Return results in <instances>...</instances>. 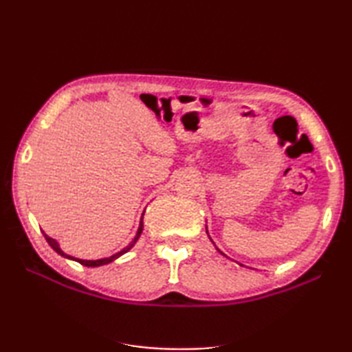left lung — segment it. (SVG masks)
Segmentation results:
<instances>
[{
  "mask_svg": "<svg viewBox=\"0 0 352 352\" xmlns=\"http://www.w3.org/2000/svg\"><path fill=\"white\" fill-rule=\"evenodd\" d=\"M206 233H208V230H206ZM217 250H219V248H217ZM219 252H220V250H219ZM220 253H222V252H220ZM222 254H223V253H222Z\"/></svg>",
  "mask_w": 352,
  "mask_h": 352,
  "instance_id": "obj_1",
  "label": "left lung"
}]
</instances>
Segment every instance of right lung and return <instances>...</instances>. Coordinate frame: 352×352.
Masks as SVG:
<instances>
[{
    "label": "right lung",
    "instance_id": "obj_1",
    "mask_svg": "<svg viewBox=\"0 0 352 352\" xmlns=\"http://www.w3.org/2000/svg\"><path fill=\"white\" fill-rule=\"evenodd\" d=\"M142 216H144V214H142ZM142 228H144V225H142V217H141V222H140V226H138V231H136V236H135V239L129 243V245L126 247V248H122L121 252H118V253H115L113 256H110V258H104V259H96V261H87V259H77V258H74V256H69V254H67L63 252V250L60 248V245H58V242L56 241V239H52V237H50L47 234H45V239H46V242L50 243V245L52 247V250H54V252H57L58 254L60 256H63V258H67V259H71V261H76V262H79V264H82V265H85V267H100V265H105V264H110V262H113L115 259H118L119 256H122L124 253H127L130 248H132L135 243H136V241L140 239V236H141V233H142Z\"/></svg>",
    "mask_w": 352,
    "mask_h": 352
}]
</instances>
